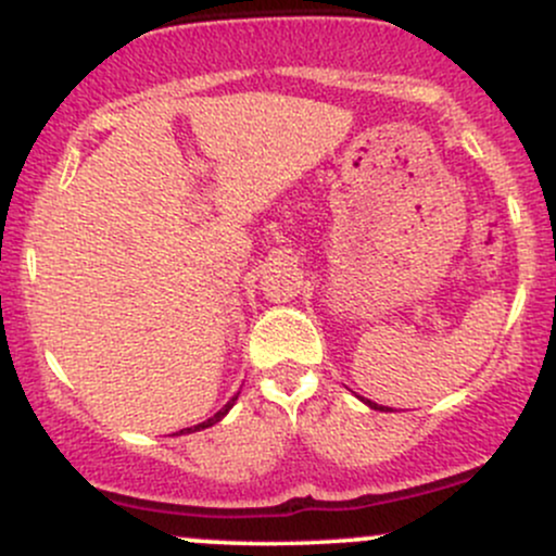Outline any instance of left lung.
Masks as SVG:
<instances>
[{
  "label": "left lung",
  "instance_id": "1",
  "mask_svg": "<svg viewBox=\"0 0 556 556\" xmlns=\"http://www.w3.org/2000/svg\"><path fill=\"white\" fill-rule=\"evenodd\" d=\"M358 399H362V395H358ZM362 401H364V404H367L369 408H380V412H388V406H377L375 401H369V399H362Z\"/></svg>",
  "mask_w": 556,
  "mask_h": 556
}]
</instances>
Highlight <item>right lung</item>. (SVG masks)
I'll return each instance as SVG.
<instances>
[{"label":"right lung","instance_id":"obj_1","mask_svg":"<svg viewBox=\"0 0 556 556\" xmlns=\"http://www.w3.org/2000/svg\"><path fill=\"white\" fill-rule=\"evenodd\" d=\"M237 395H240V393H237ZM237 395H231V399L227 401V406H224V408H222V412H216V414H213V417H211V419H205V422H200V425H194V427H185V430H179V432H176V435H189V432H198V430H205V427H213V425H216V422H222V419H224V417H227V414H229V408H231V406H235Z\"/></svg>","mask_w":556,"mask_h":556}]
</instances>
